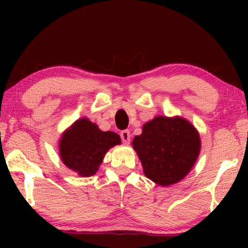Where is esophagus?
<instances>
[{"mask_svg":"<svg viewBox=\"0 0 248 248\" xmlns=\"http://www.w3.org/2000/svg\"><path fill=\"white\" fill-rule=\"evenodd\" d=\"M120 135H121L122 141H123V143H125V144L130 143V141H131V133H130V131H128V130L122 131Z\"/></svg>","mask_w":248,"mask_h":248,"instance_id":"esophagus-1","label":"esophagus"}]
</instances>
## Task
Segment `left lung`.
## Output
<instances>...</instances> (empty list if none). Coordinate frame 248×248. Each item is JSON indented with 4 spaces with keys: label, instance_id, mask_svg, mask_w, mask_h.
<instances>
[{
    "label": "left lung",
    "instance_id": "1",
    "mask_svg": "<svg viewBox=\"0 0 248 248\" xmlns=\"http://www.w3.org/2000/svg\"><path fill=\"white\" fill-rule=\"evenodd\" d=\"M143 172L159 185L168 186L185 177L200 152L194 126L181 117L158 116L143 125L133 142Z\"/></svg>",
    "mask_w": 248,
    "mask_h": 248
}]
</instances>
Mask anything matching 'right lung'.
I'll list each match as a JSON object with an SVG mask.
<instances>
[{"label":"right lung","instance_id":"add662e5","mask_svg":"<svg viewBox=\"0 0 248 248\" xmlns=\"http://www.w3.org/2000/svg\"><path fill=\"white\" fill-rule=\"evenodd\" d=\"M121 143L120 135L100 131L87 118L78 120L60 142V155L64 165L80 176L96 174L108 149Z\"/></svg>","mask_w":248,"mask_h":248}]
</instances>
